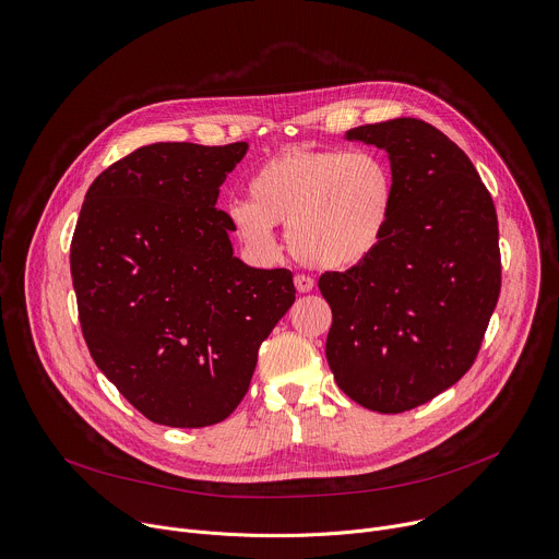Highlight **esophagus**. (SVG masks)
Instances as JSON below:
<instances>
[{"label": "esophagus", "mask_w": 559, "mask_h": 559, "mask_svg": "<svg viewBox=\"0 0 559 559\" xmlns=\"http://www.w3.org/2000/svg\"><path fill=\"white\" fill-rule=\"evenodd\" d=\"M294 285H296V289L300 292V294H307V292H311L313 289V278L311 276H307V274H298L296 278H294Z\"/></svg>", "instance_id": "esophagus-1"}]
</instances>
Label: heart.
I'll return each instance as SVG.
<instances>
[{
	"label": "heart",
	"mask_w": 559,
	"mask_h": 559,
	"mask_svg": "<svg viewBox=\"0 0 559 559\" xmlns=\"http://www.w3.org/2000/svg\"><path fill=\"white\" fill-rule=\"evenodd\" d=\"M395 212L393 175L367 150L287 147L248 181V201L227 207L231 231L261 254L274 252V225L285 227L292 257L313 270L345 272L369 261Z\"/></svg>",
	"instance_id": "heart-1"
}]
</instances>
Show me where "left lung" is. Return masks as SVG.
<instances>
[{
	"mask_svg": "<svg viewBox=\"0 0 559 559\" xmlns=\"http://www.w3.org/2000/svg\"><path fill=\"white\" fill-rule=\"evenodd\" d=\"M347 139L386 150L395 212L369 261L318 281L334 316L328 362L352 401L403 414L480 352L502 285L498 214L471 158L431 123L401 117Z\"/></svg>",
	"mask_w": 559,
	"mask_h": 559,
	"instance_id": "1",
	"label": "left lung"
}]
</instances>
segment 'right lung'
<instances>
[{
    "mask_svg": "<svg viewBox=\"0 0 559 559\" xmlns=\"http://www.w3.org/2000/svg\"><path fill=\"white\" fill-rule=\"evenodd\" d=\"M248 152L152 143L86 192L70 243L93 360L147 420L199 429L243 401L261 343L296 300L289 270L238 261L218 188Z\"/></svg>",
    "mask_w": 559,
    "mask_h": 559,
    "instance_id": "obj_1",
    "label": "right lung"
}]
</instances>
